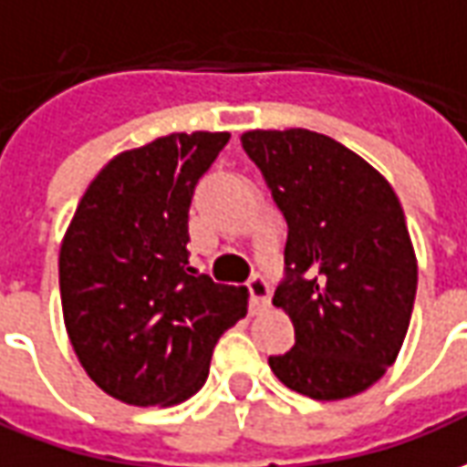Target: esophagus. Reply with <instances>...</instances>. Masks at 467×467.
<instances>
[{"label":"esophagus","instance_id":"1","mask_svg":"<svg viewBox=\"0 0 467 467\" xmlns=\"http://www.w3.org/2000/svg\"><path fill=\"white\" fill-rule=\"evenodd\" d=\"M247 293H250V311H265L267 303H270V283L260 275H253L247 280Z\"/></svg>","mask_w":467,"mask_h":467}]
</instances>
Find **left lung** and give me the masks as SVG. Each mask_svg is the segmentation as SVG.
Returning a JSON list of instances; mask_svg holds the SVG:
<instances>
[{"instance_id":"8db88e82","label":"left lung","mask_w":467,"mask_h":467,"mask_svg":"<svg viewBox=\"0 0 467 467\" xmlns=\"http://www.w3.org/2000/svg\"><path fill=\"white\" fill-rule=\"evenodd\" d=\"M288 223L285 280L273 306L296 347L267 364L288 389L334 402L369 389L402 348L417 257L392 184L344 143L308 129L244 131Z\"/></svg>"}]
</instances>
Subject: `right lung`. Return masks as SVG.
Masks as SVG:
<instances>
[{"label":"right lung","mask_w":467,"mask_h":467,"mask_svg":"<svg viewBox=\"0 0 467 467\" xmlns=\"http://www.w3.org/2000/svg\"><path fill=\"white\" fill-rule=\"evenodd\" d=\"M227 131L171 133L113 156L88 184L60 244L67 338L90 379L133 407L202 389L247 288L189 265V204Z\"/></svg>","instance_id":"add662e5"}]
</instances>
